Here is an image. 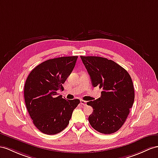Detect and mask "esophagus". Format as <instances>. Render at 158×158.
Returning <instances> with one entry per match:
<instances>
[{"mask_svg":"<svg viewBox=\"0 0 158 158\" xmlns=\"http://www.w3.org/2000/svg\"><path fill=\"white\" fill-rule=\"evenodd\" d=\"M80 103H81V105H82L84 106L86 105V101H83V100H81V101H80Z\"/></svg>","mask_w":158,"mask_h":158,"instance_id":"34e87169","label":"esophagus"}]
</instances>
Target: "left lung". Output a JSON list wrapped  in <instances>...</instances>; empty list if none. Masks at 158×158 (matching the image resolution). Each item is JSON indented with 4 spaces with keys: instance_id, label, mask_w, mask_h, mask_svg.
<instances>
[{
    "instance_id": "left-lung-1",
    "label": "left lung",
    "mask_w": 158,
    "mask_h": 158,
    "mask_svg": "<svg viewBox=\"0 0 158 158\" xmlns=\"http://www.w3.org/2000/svg\"><path fill=\"white\" fill-rule=\"evenodd\" d=\"M89 74L92 85L102 88L101 97L87 102L93 108L88 117L92 127L111 134L124 124L135 98L131 78L114 61L97 56H80Z\"/></svg>"
}]
</instances>
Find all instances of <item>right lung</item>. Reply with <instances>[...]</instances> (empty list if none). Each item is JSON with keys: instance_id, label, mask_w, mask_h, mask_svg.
<instances>
[{"instance_id": "1", "label": "right lung", "mask_w": 158, "mask_h": 158, "mask_svg": "<svg viewBox=\"0 0 158 158\" xmlns=\"http://www.w3.org/2000/svg\"><path fill=\"white\" fill-rule=\"evenodd\" d=\"M78 56L46 60L30 72L26 80L24 97L35 126L47 135L58 133L69 124L79 99L66 100L58 95L74 69Z\"/></svg>"}]
</instances>
